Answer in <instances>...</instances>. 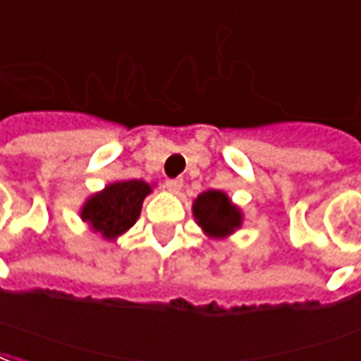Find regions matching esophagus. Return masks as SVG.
<instances>
[{"label":"esophagus","mask_w":361,"mask_h":361,"mask_svg":"<svg viewBox=\"0 0 361 361\" xmlns=\"http://www.w3.org/2000/svg\"><path fill=\"white\" fill-rule=\"evenodd\" d=\"M167 188L171 190V192L178 194L180 192V188H183V178H169Z\"/></svg>","instance_id":"esophagus-1"}]
</instances>
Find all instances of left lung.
<instances>
[{
	"label": "left lung",
	"instance_id": "obj_1",
	"mask_svg": "<svg viewBox=\"0 0 361 361\" xmlns=\"http://www.w3.org/2000/svg\"><path fill=\"white\" fill-rule=\"evenodd\" d=\"M192 214L196 224L212 239H224L239 229L243 224L241 209L229 200L221 190H206L192 204Z\"/></svg>",
	"mask_w": 361,
	"mask_h": 361
}]
</instances>
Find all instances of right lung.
I'll return each instance as SVG.
<instances>
[{"instance_id":"right-lung-1","label":"right lung","mask_w":361,"mask_h":361,"mask_svg":"<svg viewBox=\"0 0 361 361\" xmlns=\"http://www.w3.org/2000/svg\"><path fill=\"white\" fill-rule=\"evenodd\" d=\"M152 186L145 180H118L93 194L81 208V219L104 239H116L140 217L142 204Z\"/></svg>"}]
</instances>
